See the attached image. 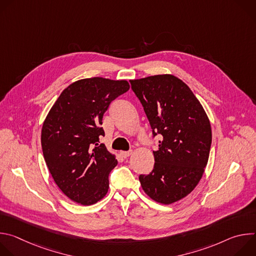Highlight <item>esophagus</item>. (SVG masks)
Masks as SVG:
<instances>
[{
    "label": "esophagus",
    "instance_id": "1",
    "mask_svg": "<svg viewBox=\"0 0 256 256\" xmlns=\"http://www.w3.org/2000/svg\"><path fill=\"white\" fill-rule=\"evenodd\" d=\"M132 154V150H128V151H122V152H120V155H122L124 158H128V157H130Z\"/></svg>",
    "mask_w": 256,
    "mask_h": 256
}]
</instances>
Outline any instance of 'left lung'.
<instances>
[{
	"mask_svg": "<svg viewBox=\"0 0 256 256\" xmlns=\"http://www.w3.org/2000/svg\"><path fill=\"white\" fill-rule=\"evenodd\" d=\"M130 82L153 136H162L153 151L154 169L138 177L142 188L157 202L173 204L190 194L204 172L212 144L208 118L190 87L173 75Z\"/></svg>",
	"mask_w": 256,
	"mask_h": 256,
	"instance_id": "1",
	"label": "left lung"
}]
</instances>
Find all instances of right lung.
Returning a JSON list of instances; mask_svg holds the SVG:
<instances>
[{
	"instance_id": "obj_1",
	"label": "right lung",
	"mask_w": 256,
	"mask_h": 256,
	"mask_svg": "<svg viewBox=\"0 0 256 256\" xmlns=\"http://www.w3.org/2000/svg\"><path fill=\"white\" fill-rule=\"evenodd\" d=\"M130 89L126 80L101 77L68 86L54 102L42 130V147L58 188L72 202L91 206L108 192L116 155L99 144L109 104Z\"/></svg>"
}]
</instances>
